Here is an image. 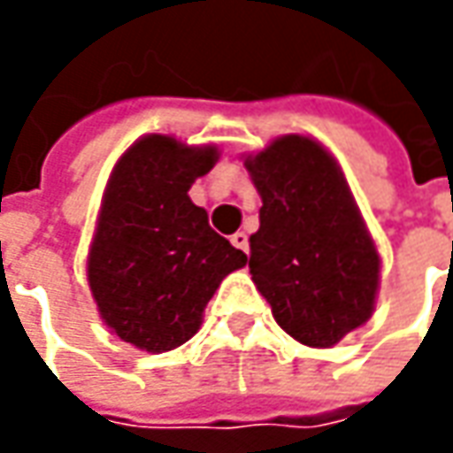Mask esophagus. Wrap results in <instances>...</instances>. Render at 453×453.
Wrapping results in <instances>:
<instances>
[{
	"instance_id": "esophagus-1",
	"label": "esophagus",
	"mask_w": 453,
	"mask_h": 453,
	"mask_svg": "<svg viewBox=\"0 0 453 453\" xmlns=\"http://www.w3.org/2000/svg\"><path fill=\"white\" fill-rule=\"evenodd\" d=\"M232 244H234L236 250H242V252H250V236L244 234V232L232 234Z\"/></svg>"
}]
</instances>
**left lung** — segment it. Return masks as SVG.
I'll return each mask as SVG.
<instances>
[{
	"label": "left lung",
	"instance_id": "8db88e82",
	"mask_svg": "<svg viewBox=\"0 0 453 453\" xmlns=\"http://www.w3.org/2000/svg\"><path fill=\"white\" fill-rule=\"evenodd\" d=\"M262 199L250 272L277 325L333 348L371 320L380 257L345 173L320 141L289 133L244 156Z\"/></svg>",
	"mask_w": 453,
	"mask_h": 453
}]
</instances>
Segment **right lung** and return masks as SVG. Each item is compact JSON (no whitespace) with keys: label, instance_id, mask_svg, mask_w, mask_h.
<instances>
[{"label":"right lung","instance_id":"add662e5","mask_svg":"<svg viewBox=\"0 0 453 453\" xmlns=\"http://www.w3.org/2000/svg\"><path fill=\"white\" fill-rule=\"evenodd\" d=\"M219 161L214 143L149 133L105 183L88 252L100 320L138 350L165 353L196 335L203 307L247 254L209 226L188 188Z\"/></svg>","mask_w":453,"mask_h":453}]
</instances>
